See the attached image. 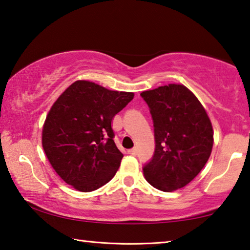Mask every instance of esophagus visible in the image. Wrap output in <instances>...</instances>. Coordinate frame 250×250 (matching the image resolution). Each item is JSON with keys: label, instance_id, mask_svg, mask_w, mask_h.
<instances>
[{"label": "esophagus", "instance_id": "obj_1", "mask_svg": "<svg viewBox=\"0 0 250 250\" xmlns=\"http://www.w3.org/2000/svg\"><path fill=\"white\" fill-rule=\"evenodd\" d=\"M128 153H129L130 155H137V148H136V147H134V148L128 150Z\"/></svg>", "mask_w": 250, "mask_h": 250}]
</instances>
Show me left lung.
I'll return each mask as SVG.
<instances>
[{"mask_svg":"<svg viewBox=\"0 0 250 250\" xmlns=\"http://www.w3.org/2000/svg\"><path fill=\"white\" fill-rule=\"evenodd\" d=\"M154 122L155 153L143 168L146 181L162 191L189 184L204 168L214 144L206 109L182 84H168L141 93Z\"/></svg>","mask_w":250,"mask_h":250,"instance_id":"left-lung-1","label":"left lung"}]
</instances>
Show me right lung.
Listing matches in <instances>:
<instances>
[{"mask_svg": "<svg viewBox=\"0 0 250 250\" xmlns=\"http://www.w3.org/2000/svg\"><path fill=\"white\" fill-rule=\"evenodd\" d=\"M134 98L76 81L54 102L44 122L42 146L53 168L73 188L87 193L108 183L123 154L114 142V116Z\"/></svg>", "mask_w": 250, "mask_h": 250, "instance_id": "add662e5", "label": "right lung"}]
</instances>
